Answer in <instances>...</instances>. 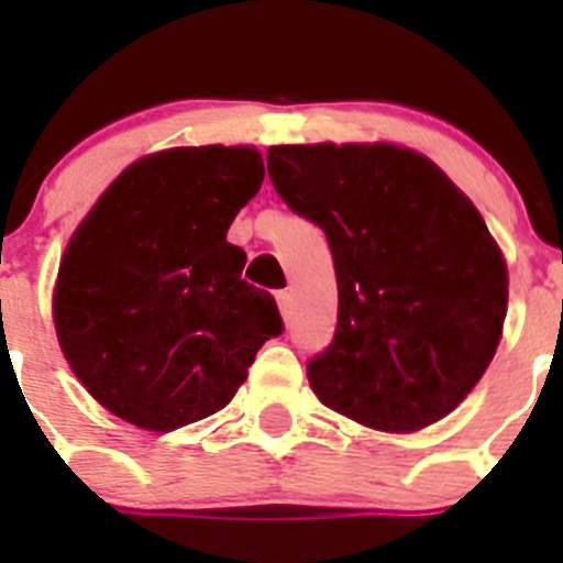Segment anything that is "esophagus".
<instances>
[{
    "label": "esophagus",
    "mask_w": 563,
    "mask_h": 563,
    "mask_svg": "<svg viewBox=\"0 0 563 563\" xmlns=\"http://www.w3.org/2000/svg\"><path fill=\"white\" fill-rule=\"evenodd\" d=\"M276 301H278V310H282V316H290V307H292V296L287 290H278L276 292Z\"/></svg>",
    "instance_id": "esophagus-1"
}]
</instances>
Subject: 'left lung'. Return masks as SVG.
I'll return each instance as SVG.
<instances>
[{"mask_svg": "<svg viewBox=\"0 0 563 563\" xmlns=\"http://www.w3.org/2000/svg\"><path fill=\"white\" fill-rule=\"evenodd\" d=\"M267 174L335 265V335L307 363L318 400L383 431L454 411L507 312L505 258L479 211L434 163L386 143L273 146Z\"/></svg>", "mask_w": 563, "mask_h": 563, "instance_id": "1", "label": "left lung"}]
</instances>
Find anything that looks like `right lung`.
<instances>
[{"mask_svg": "<svg viewBox=\"0 0 563 563\" xmlns=\"http://www.w3.org/2000/svg\"><path fill=\"white\" fill-rule=\"evenodd\" d=\"M262 180L256 148L152 154L69 239L53 296L58 343L121 420L174 431L225 409L258 346L285 330L276 298L247 285L245 251L228 242Z\"/></svg>", "mask_w": 563, "mask_h": 563, "instance_id": "right-lung-1", "label": "right lung"}]
</instances>
